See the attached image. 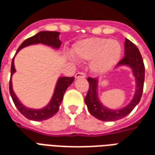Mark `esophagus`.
Instances as JSON below:
<instances>
[{
	"label": "esophagus",
	"instance_id": "obj_1",
	"mask_svg": "<svg viewBox=\"0 0 155 155\" xmlns=\"http://www.w3.org/2000/svg\"><path fill=\"white\" fill-rule=\"evenodd\" d=\"M85 73L84 72H77L75 75H74V77L75 79H81V78H85Z\"/></svg>",
	"mask_w": 155,
	"mask_h": 155
}]
</instances>
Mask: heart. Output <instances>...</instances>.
Segmentation results:
<instances>
[{"instance_id":"obj_1","label":"heart","mask_w":155,"mask_h":155,"mask_svg":"<svg viewBox=\"0 0 155 155\" xmlns=\"http://www.w3.org/2000/svg\"><path fill=\"white\" fill-rule=\"evenodd\" d=\"M74 57L82 61H91V71L103 74L110 71L120 61L121 45L109 38H89L77 42L72 49Z\"/></svg>"}]
</instances>
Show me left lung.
I'll return each mask as SVG.
<instances>
[{
	"label": "left lung",
	"mask_w": 155,
	"mask_h": 155,
	"mask_svg": "<svg viewBox=\"0 0 155 155\" xmlns=\"http://www.w3.org/2000/svg\"><path fill=\"white\" fill-rule=\"evenodd\" d=\"M120 65H128L131 68L136 81L135 93L133 100L130 101V104L122 109L110 110L104 106L98 98V79L91 77L87 79L90 88L84 98V102L87 105L89 112L98 120L102 121H115L120 120L130 114L140 101L144 81V64L138 47L128 39H125L124 42V57L119 62L117 66Z\"/></svg>",
	"instance_id": "left-lung-1"
}]
</instances>
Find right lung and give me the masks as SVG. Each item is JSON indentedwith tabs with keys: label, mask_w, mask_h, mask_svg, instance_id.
I'll return each mask as SVG.
<instances>
[{
	"label": "right lung",
	"mask_w": 155,
	"mask_h": 155,
	"mask_svg": "<svg viewBox=\"0 0 155 155\" xmlns=\"http://www.w3.org/2000/svg\"><path fill=\"white\" fill-rule=\"evenodd\" d=\"M60 32L57 31H41L37 33L36 35H33L30 38L26 39L23 43H22L18 50L16 51L15 54L18 53L19 51L21 50L22 48L28 46L30 45L35 44H41L46 45L49 46L54 48V49H59L61 47V41L59 39ZM15 72V64H14V57L12 59V67H11V80L9 83V90H10V94L12 98V101L15 104V107L17 108L25 118H27L28 120H35V121H42L50 119L51 117L56 114L59 110V108L61 105L63 96L66 89H67L74 81V77H60L58 79L57 83L55 85L54 94L52 96V99L50 101V103L44 107L43 109L40 110H33V109H29L25 107V105L20 102L18 98L16 97V95L13 91L12 89V74Z\"/></svg>",
	"instance_id": "right-lung-1"
}]
</instances>
